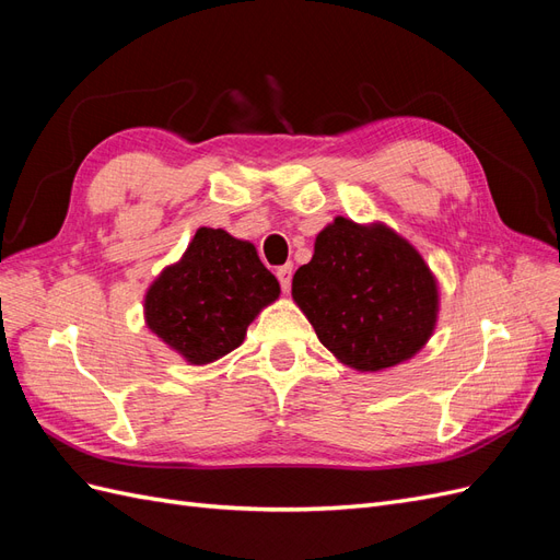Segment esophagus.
<instances>
[{"instance_id":"1","label":"esophagus","mask_w":560,"mask_h":560,"mask_svg":"<svg viewBox=\"0 0 560 560\" xmlns=\"http://www.w3.org/2000/svg\"><path fill=\"white\" fill-rule=\"evenodd\" d=\"M276 276H278V280H280L282 292H290V287H292V264L280 266V268L276 270Z\"/></svg>"}]
</instances>
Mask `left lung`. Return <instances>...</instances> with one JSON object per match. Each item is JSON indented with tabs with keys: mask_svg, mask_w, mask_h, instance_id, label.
<instances>
[{
	"mask_svg": "<svg viewBox=\"0 0 560 560\" xmlns=\"http://www.w3.org/2000/svg\"><path fill=\"white\" fill-rule=\"evenodd\" d=\"M319 343L358 371L411 360L430 341L439 287L418 249L385 224L336 217L292 280Z\"/></svg>",
	"mask_w": 560,
	"mask_h": 560,
	"instance_id": "8db88e82",
	"label": "left lung"
}]
</instances>
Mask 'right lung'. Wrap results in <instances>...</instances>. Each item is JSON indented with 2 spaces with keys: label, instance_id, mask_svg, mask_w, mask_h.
<instances>
[{
  "label": "right lung",
  "instance_id": "obj_1",
  "mask_svg": "<svg viewBox=\"0 0 560 560\" xmlns=\"http://www.w3.org/2000/svg\"><path fill=\"white\" fill-rule=\"evenodd\" d=\"M280 296L257 247L202 226L144 296L147 327L189 364H210L245 341L249 322Z\"/></svg>",
  "mask_w": 560,
  "mask_h": 560
}]
</instances>
